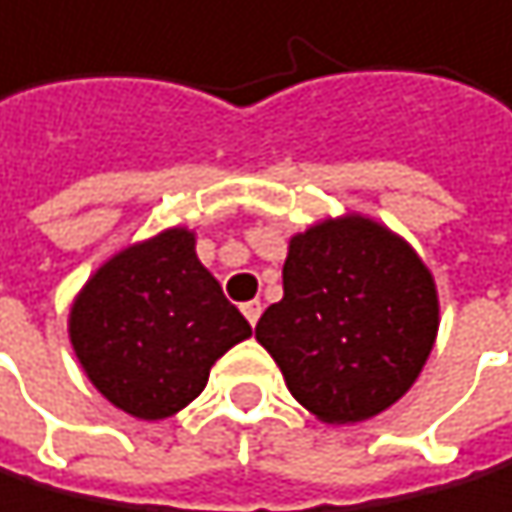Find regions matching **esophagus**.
I'll return each mask as SVG.
<instances>
[{"instance_id": "obj_1", "label": "esophagus", "mask_w": 512, "mask_h": 512, "mask_svg": "<svg viewBox=\"0 0 512 512\" xmlns=\"http://www.w3.org/2000/svg\"><path fill=\"white\" fill-rule=\"evenodd\" d=\"M240 309H243V316H247V322H250V325H256V322H259V316H262V303H259V300L243 303Z\"/></svg>"}]
</instances>
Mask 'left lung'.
Here are the masks:
<instances>
[{"label":"left lung","mask_w":512,"mask_h":512,"mask_svg":"<svg viewBox=\"0 0 512 512\" xmlns=\"http://www.w3.org/2000/svg\"><path fill=\"white\" fill-rule=\"evenodd\" d=\"M435 334L432 272L400 237L359 215L290 240L284 297L256 325L290 394L334 425L372 419L410 391Z\"/></svg>","instance_id":"left-lung-1"}]
</instances>
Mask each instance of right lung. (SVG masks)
Masks as SVG:
<instances>
[{
  "mask_svg": "<svg viewBox=\"0 0 512 512\" xmlns=\"http://www.w3.org/2000/svg\"><path fill=\"white\" fill-rule=\"evenodd\" d=\"M193 234L171 228L112 256L71 306V344L80 366L118 410L165 419L200 397L215 359L250 322L222 294Z\"/></svg>",
  "mask_w": 512,
  "mask_h": 512,
  "instance_id": "right-lung-1",
  "label": "right lung"
}]
</instances>
